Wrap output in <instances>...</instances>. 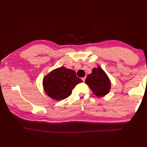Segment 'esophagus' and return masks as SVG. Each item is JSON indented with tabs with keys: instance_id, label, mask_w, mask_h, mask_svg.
Listing matches in <instances>:
<instances>
[{
	"instance_id": "obj_1",
	"label": "esophagus",
	"mask_w": 147,
	"mask_h": 147,
	"mask_svg": "<svg viewBox=\"0 0 147 147\" xmlns=\"http://www.w3.org/2000/svg\"><path fill=\"white\" fill-rule=\"evenodd\" d=\"M85 79H86V77L82 78V80H83V82H85Z\"/></svg>"
}]
</instances>
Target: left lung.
Here are the masks:
<instances>
[{"label":"left lung","mask_w":147,"mask_h":147,"mask_svg":"<svg viewBox=\"0 0 147 147\" xmlns=\"http://www.w3.org/2000/svg\"><path fill=\"white\" fill-rule=\"evenodd\" d=\"M85 83L88 85L93 94L98 97L108 94L111 88V80L100 67L93 69L92 73L87 76Z\"/></svg>","instance_id":"obj_1"}]
</instances>
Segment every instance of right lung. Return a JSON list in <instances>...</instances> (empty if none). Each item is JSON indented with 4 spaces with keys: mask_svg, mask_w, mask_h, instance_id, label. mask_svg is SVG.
I'll return each mask as SVG.
<instances>
[{
    "mask_svg": "<svg viewBox=\"0 0 147 147\" xmlns=\"http://www.w3.org/2000/svg\"><path fill=\"white\" fill-rule=\"evenodd\" d=\"M83 81L76 75V72L64 66L50 72L43 79V88L50 98L61 100L70 96L75 86Z\"/></svg>",
    "mask_w": 147,
    "mask_h": 147,
    "instance_id": "right-lung-1",
    "label": "right lung"
}]
</instances>
